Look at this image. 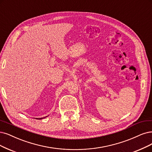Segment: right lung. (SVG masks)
I'll return each instance as SVG.
<instances>
[{
  "label": "right lung",
  "mask_w": 152,
  "mask_h": 152,
  "mask_svg": "<svg viewBox=\"0 0 152 152\" xmlns=\"http://www.w3.org/2000/svg\"><path fill=\"white\" fill-rule=\"evenodd\" d=\"M46 117H44V118H36V119H38V120H41V119H43V118H46Z\"/></svg>",
  "instance_id": "right-lung-1"
}]
</instances>
